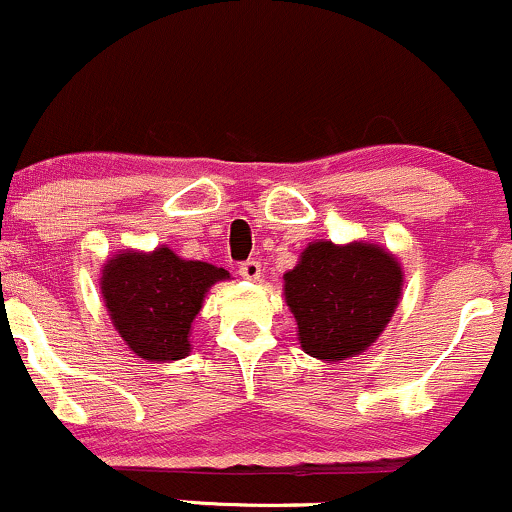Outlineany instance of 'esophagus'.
<instances>
[{
  "instance_id": "obj_1",
  "label": "esophagus",
  "mask_w": 512,
  "mask_h": 512,
  "mask_svg": "<svg viewBox=\"0 0 512 512\" xmlns=\"http://www.w3.org/2000/svg\"><path fill=\"white\" fill-rule=\"evenodd\" d=\"M240 277L247 279V282H257L262 277V265L257 260H247L240 265Z\"/></svg>"
}]
</instances>
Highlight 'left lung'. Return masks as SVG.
<instances>
[{"label":"left lung","instance_id":"obj_1","mask_svg":"<svg viewBox=\"0 0 512 512\" xmlns=\"http://www.w3.org/2000/svg\"><path fill=\"white\" fill-rule=\"evenodd\" d=\"M403 291V267L384 245L313 240L284 274V301L306 355L338 364L379 340Z\"/></svg>","mask_w":512,"mask_h":512}]
</instances>
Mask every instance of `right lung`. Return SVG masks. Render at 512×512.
I'll use <instances>...</instances> for the list:
<instances>
[{
    "label": "right lung",
    "mask_w": 512,
    "mask_h": 512,
    "mask_svg": "<svg viewBox=\"0 0 512 512\" xmlns=\"http://www.w3.org/2000/svg\"><path fill=\"white\" fill-rule=\"evenodd\" d=\"M230 272L182 260L167 245L121 250L101 267V299L116 333L145 362H174L192 352V323L213 284Z\"/></svg>",
    "instance_id": "1"
}]
</instances>
